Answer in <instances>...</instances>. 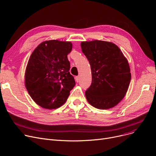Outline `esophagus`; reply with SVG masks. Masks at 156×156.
I'll use <instances>...</instances> for the list:
<instances>
[{
	"label": "esophagus",
	"instance_id": "obj_1",
	"mask_svg": "<svg viewBox=\"0 0 156 156\" xmlns=\"http://www.w3.org/2000/svg\"><path fill=\"white\" fill-rule=\"evenodd\" d=\"M75 81H76V82H78L79 81V80H80V78H79V76H75Z\"/></svg>",
	"mask_w": 156,
	"mask_h": 156
}]
</instances>
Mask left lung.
Segmentation results:
<instances>
[{"label": "left lung", "mask_w": 156, "mask_h": 156, "mask_svg": "<svg viewBox=\"0 0 156 156\" xmlns=\"http://www.w3.org/2000/svg\"><path fill=\"white\" fill-rule=\"evenodd\" d=\"M91 67L92 84L85 92L88 103L99 109L116 106L125 97L131 80L127 59L110 42L93 40L81 43Z\"/></svg>", "instance_id": "1"}]
</instances>
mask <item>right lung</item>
<instances>
[{
    "mask_svg": "<svg viewBox=\"0 0 156 156\" xmlns=\"http://www.w3.org/2000/svg\"><path fill=\"white\" fill-rule=\"evenodd\" d=\"M72 46L70 42L47 40L32 52L27 66L24 83L31 99L40 107L47 109L61 107L75 87L68 59Z\"/></svg>",
    "mask_w": 156,
    "mask_h": 156,
    "instance_id": "1",
    "label": "right lung"
}]
</instances>
